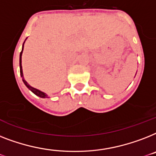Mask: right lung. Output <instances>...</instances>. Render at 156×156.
Segmentation results:
<instances>
[{"mask_svg":"<svg viewBox=\"0 0 156 156\" xmlns=\"http://www.w3.org/2000/svg\"><path fill=\"white\" fill-rule=\"evenodd\" d=\"M25 41H24V43H25ZM24 43H23V45H22V50H21V54H20V74H21V78H22V81H23L24 84L27 87L28 89H30V90L32 91L33 93L34 94H36L37 96H38V97H40V98H48V95L46 94L45 93H44V92H42V91L36 89V88H34V87H32L30 85L28 84V82H26V81L24 79V76H23V72H22V66H21V55H22V52H23V49H24Z\"/></svg>","mask_w":156,"mask_h":156,"instance_id":"1","label":"right lung"}]
</instances>
